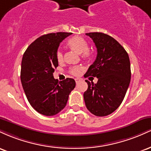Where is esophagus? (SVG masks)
Returning a JSON list of instances; mask_svg holds the SVG:
<instances>
[{
	"label": "esophagus",
	"mask_w": 151,
	"mask_h": 151,
	"mask_svg": "<svg viewBox=\"0 0 151 151\" xmlns=\"http://www.w3.org/2000/svg\"><path fill=\"white\" fill-rule=\"evenodd\" d=\"M75 81H76V83L77 84V83H79V81H80V79H75Z\"/></svg>",
	"instance_id": "34e87169"
}]
</instances>
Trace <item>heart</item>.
Masks as SVG:
<instances>
[{
	"label": "heart",
	"instance_id": "1",
	"mask_svg": "<svg viewBox=\"0 0 151 151\" xmlns=\"http://www.w3.org/2000/svg\"><path fill=\"white\" fill-rule=\"evenodd\" d=\"M67 44L71 50H74L78 54H81V58L84 60H88L91 58V51L88 49L89 43L85 38L81 36H74L67 40ZM56 58L59 62H61L63 59V54L60 50L57 51ZM81 70V68L80 67H74L71 69L70 72L73 75L77 76L80 74Z\"/></svg>",
	"mask_w": 151,
	"mask_h": 151
}]
</instances>
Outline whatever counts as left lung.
<instances>
[{
    "label": "left lung",
    "instance_id": "1",
    "mask_svg": "<svg viewBox=\"0 0 151 151\" xmlns=\"http://www.w3.org/2000/svg\"><path fill=\"white\" fill-rule=\"evenodd\" d=\"M93 40L97 56L84 77L98 78L96 84L86 80L88 89L84 99L88 110L96 116L113 113L122 103L131 81L128 53L119 42L102 32L86 33Z\"/></svg>",
    "mask_w": 151,
    "mask_h": 151
}]
</instances>
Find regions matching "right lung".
<instances>
[{
	"label": "right lung",
	"mask_w": 151,
	"mask_h": 151,
	"mask_svg": "<svg viewBox=\"0 0 151 151\" xmlns=\"http://www.w3.org/2000/svg\"><path fill=\"white\" fill-rule=\"evenodd\" d=\"M71 32L44 35L32 42L22 56L20 79L29 103L42 115H56L65 107L75 81H59L53 77L58 67L56 58L60 42Z\"/></svg>",
	"instance_id": "right-lung-1"
}]
</instances>
